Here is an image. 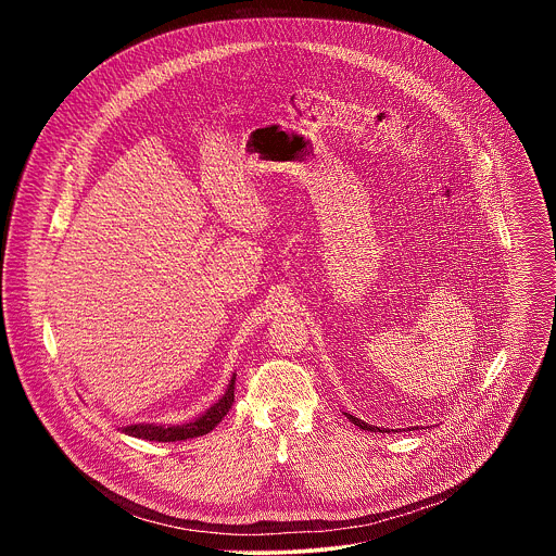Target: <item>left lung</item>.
Masks as SVG:
<instances>
[{
    "label": "left lung",
    "mask_w": 556,
    "mask_h": 556,
    "mask_svg": "<svg viewBox=\"0 0 556 556\" xmlns=\"http://www.w3.org/2000/svg\"><path fill=\"white\" fill-rule=\"evenodd\" d=\"M345 414V412H343ZM345 418L352 422V425H356V427H361L363 431H380V433H389V429H384V427H374V425H367L365 420H361V418H356V416H352V414H345ZM393 431V429H391Z\"/></svg>",
    "instance_id": "8db88e82"
}]
</instances>
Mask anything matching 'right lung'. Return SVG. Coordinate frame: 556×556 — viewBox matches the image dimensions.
<instances>
[{"instance_id": "right-lung-1", "label": "right lung", "mask_w": 556, "mask_h": 556, "mask_svg": "<svg viewBox=\"0 0 556 556\" xmlns=\"http://www.w3.org/2000/svg\"><path fill=\"white\" fill-rule=\"evenodd\" d=\"M235 376H230L226 391L222 393V399L215 401L206 412H202L198 418L187 420L182 425H155V422H129L125 427H118L125 435L131 438H142V440H151V442H180V440H191V438H200L206 435L208 431H213L222 418L228 414V409L235 403Z\"/></svg>"}]
</instances>
